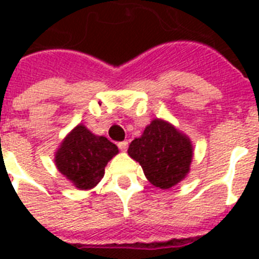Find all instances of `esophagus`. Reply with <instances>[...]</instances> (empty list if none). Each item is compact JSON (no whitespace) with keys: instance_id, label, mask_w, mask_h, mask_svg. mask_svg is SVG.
<instances>
[{"instance_id":"esophagus-1","label":"esophagus","mask_w":259,"mask_h":259,"mask_svg":"<svg viewBox=\"0 0 259 259\" xmlns=\"http://www.w3.org/2000/svg\"><path fill=\"white\" fill-rule=\"evenodd\" d=\"M127 141H121V142H118V148L122 150V152H126V149H127Z\"/></svg>"}]
</instances>
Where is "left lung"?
Wrapping results in <instances>:
<instances>
[{"mask_svg":"<svg viewBox=\"0 0 259 259\" xmlns=\"http://www.w3.org/2000/svg\"><path fill=\"white\" fill-rule=\"evenodd\" d=\"M127 153L140 162L146 179L161 189L180 183L189 172L193 149L189 138L168 122L153 119Z\"/></svg>","mask_w":259,"mask_h":259,"instance_id":"1","label":"left lung"}]
</instances>
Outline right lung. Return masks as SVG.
Instances as JSON below:
<instances>
[{"label":"right lung","instance_id":"obj_1","mask_svg":"<svg viewBox=\"0 0 259 259\" xmlns=\"http://www.w3.org/2000/svg\"><path fill=\"white\" fill-rule=\"evenodd\" d=\"M117 153L115 144L78 125L63 140L55 164L76 188L91 189L102 180L105 166Z\"/></svg>","mask_w":259,"mask_h":259}]
</instances>
